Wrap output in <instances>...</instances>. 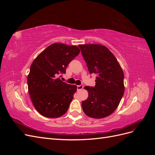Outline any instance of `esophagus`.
Segmentation results:
<instances>
[{
	"label": "esophagus",
	"mask_w": 155,
	"mask_h": 155,
	"mask_svg": "<svg viewBox=\"0 0 155 155\" xmlns=\"http://www.w3.org/2000/svg\"><path fill=\"white\" fill-rule=\"evenodd\" d=\"M83 88V85H78L77 86V90L78 91H80V90H82V89Z\"/></svg>",
	"instance_id": "obj_1"
}]
</instances>
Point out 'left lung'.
Listing matches in <instances>:
<instances>
[{"label": "left lung", "instance_id": "obj_1", "mask_svg": "<svg viewBox=\"0 0 155 155\" xmlns=\"http://www.w3.org/2000/svg\"><path fill=\"white\" fill-rule=\"evenodd\" d=\"M90 74H96V85L85 87L88 98L82 101L85 114L93 118L110 115L119 105L124 94L122 69L115 56L106 46L79 45Z\"/></svg>", "mask_w": 155, "mask_h": 155}]
</instances>
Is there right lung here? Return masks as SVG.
I'll return each instance as SVG.
<instances>
[{
	"mask_svg": "<svg viewBox=\"0 0 155 155\" xmlns=\"http://www.w3.org/2000/svg\"><path fill=\"white\" fill-rule=\"evenodd\" d=\"M79 52L76 46L54 43L31 63L27 79L28 92L33 105L41 115L54 118L67 112L77 87L58 77L66 73L68 64Z\"/></svg>",
	"mask_w": 155,
	"mask_h": 155,
	"instance_id": "add662e5",
	"label": "right lung"
}]
</instances>
